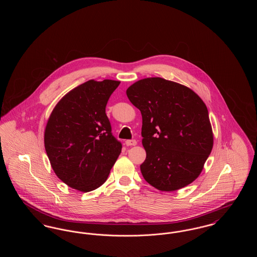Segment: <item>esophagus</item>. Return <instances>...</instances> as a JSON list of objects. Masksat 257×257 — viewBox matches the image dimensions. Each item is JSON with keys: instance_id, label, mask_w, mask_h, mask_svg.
I'll return each mask as SVG.
<instances>
[{"instance_id": "1", "label": "esophagus", "mask_w": 257, "mask_h": 257, "mask_svg": "<svg viewBox=\"0 0 257 257\" xmlns=\"http://www.w3.org/2000/svg\"><path fill=\"white\" fill-rule=\"evenodd\" d=\"M125 145L127 147H132V146H136L137 145V141L136 140H127L125 142Z\"/></svg>"}]
</instances>
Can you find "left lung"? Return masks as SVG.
Here are the masks:
<instances>
[{"mask_svg": "<svg viewBox=\"0 0 257 257\" xmlns=\"http://www.w3.org/2000/svg\"><path fill=\"white\" fill-rule=\"evenodd\" d=\"M142 112L143 146L147 151L141 171L160 191H176L196 180L212 147L213 133L206 105L187 86L147 78L126 90Z\"/></svg>", "mask_w": 257, "mask_h": 257, "instance_id": "1", "label": "left lung"}]
</instances>
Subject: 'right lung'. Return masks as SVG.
I'll return each mask as SVG.
<instances>
[{
    "label": "right lung",
    "instance_id": "1",
    "mask_svg": "<svg viewBox=\"0 0 257 257\" xmlns=\"http://www.w3.org/2000/svg\"><path fill=\"white\" fill-rule=\"evenodd\" d=\"M120 82L89 80L61 98L50 115L44 145L62 182L90 192L107 180L122 145L111 133L106 106Z\"/></svg>",
    "mask_w": 257,
    "mask_h": 257
}]
</instances>
